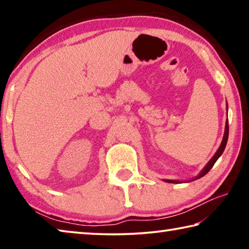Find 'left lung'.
I'll list each match as a JSON object with an SVG mask.
<instances>
[{"instance_id":"8db88e82","label":"left lung","mask_w":249,"mask_h":249,"mask_svg":"<svg viewBox=\"0 0 249 249\" xmlns=\"http://www.w3.org/2000/svg\"><path fill=\"white\" fill-rule=\"evenodd\" d=\"M227 138H229V122L226 121V124H225V132H224V136H223V141H222V142H221V145H220V147H218V149H217V151L215 154H214V156L212 158H211V160L210 161L208 162V165H206L203 169H202V171L200 172L199 174V176H196L195 179H192V181L193 180H196V179H200V178H202V177L203 176H205L206 174H208V172L212 169V167L214 166V163L216 162V160L221 157V155L223 154V151H224V149H225V147H226V142H227ZM167 182H171V183H178L179 181H175V180H166Z\"/></svg>"}]
</instances>
